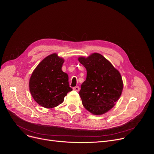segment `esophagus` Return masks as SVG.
Instances as JSON below:
<instances>
[{"mask_svg": "<svg viewBox=\"0 0 154 154\" xmlns=\"http://www.w3.org/2000/svg\"><path fill=\"white\" fill-rule=\"evenodd\" d=\"M73 90H75V91H79L80 88H79V86H75V87L73 88Z\"/></svg>", "mask_w": 154, "mask_h": 154, "instance_id": "esophagus-1", "label": "esophagus"}]
</instances>
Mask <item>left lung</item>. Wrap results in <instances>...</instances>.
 <instances>
[{"mask_svg":"<svg viewBox=\"0 0 154 154\" xmlns=\"http://www.w3.org/2000/svg\"><path fill=\"white\" fill-rule=\"evenodd\" d=\"M86 69V79L81 85L79 95L84 107L90 113L100 115L112 108L119 99L122 80L119 71L102 55L94 53L79 58Z\"/></svg>","mask_w":154,"mask_h":154,"instance_id":"8db88e82","label":"left lung"}]
</instances>
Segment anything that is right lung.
I'll return each instance as SVG.
<instances>
[{
  "label": "right lung",
  "mask_w": 154,
  "mask_h": 154,
  "mask_svg": "<svg viewBox=\"0 0 154 154\" xmlns=\"http://www.w3.org/2000/svg\"><path fill=\"white\" fill-rule=\"evenodd\" d=\"M64 60L53 54L46 57L33 71L29 82L30 93L41 106L51 108L61 104L72 89L68 75L61 70Z\"/></svg>",
  "instance_id": "add662e5"
}]
</instances>
